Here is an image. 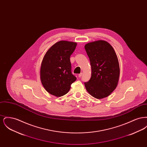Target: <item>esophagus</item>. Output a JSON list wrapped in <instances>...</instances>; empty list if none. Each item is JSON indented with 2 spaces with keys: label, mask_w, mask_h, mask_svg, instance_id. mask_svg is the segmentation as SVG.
Masks as SVG:
<instances>
[{
  "label": "esophagus",
  "mask_w": 147,
  "mask_h": 147,
  "mask_svg": "<svg viewBox=\"0 0 147 147\" xmlns=\"http://www.w3.org/2000/svg\"><path fill=\"white\" fill-rule=\"evenodd\" d=\"M82 75H83V73H80V74H79L78 75V77H79V78H80V77L82 76Z\"/></svg>",
  "instance_id": "1"
}]
</instances>
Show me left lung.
Wrapping results in <instances>:
<instances>
[{
	"instance_id": "8db88e82",
	"label": "left lung",
	"mask_w": 147,
	"mask_h": 147,
	"mask_svg": "<svg viewBox=\"0 0 147 147\" xmlns=\"http://www.w3.org/2000/svg\"><path fill=\"white\" fill-rule=\"evenodd\" d=\"M84 47L91 67V78L84 83L85 88L94 98H106L116 88L119 82L120 70L117 56L111 45L104 40L88 43Z\"/></svg>"
}]
</instances>
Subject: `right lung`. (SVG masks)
Returning a JSON list of instances; mask_svg holds the SVG:
<instances>
[{"label":"right lung","mask_w":147,"mask_h":147,"mask_svg":"<svg viewBox=\"0 0 147 147\" xmlns=\"http://www.w3.org/2000/svg\"><path fill=\"white\" fill-rule=\"evenodd\" d=\"M76 42L60 41L52 45L42 59L40 79L42 85L56 97L65 95L77 78L71 71L70 55L76 48Z\"/></svg>","instance_id":"add662e5"}]
</instances>
